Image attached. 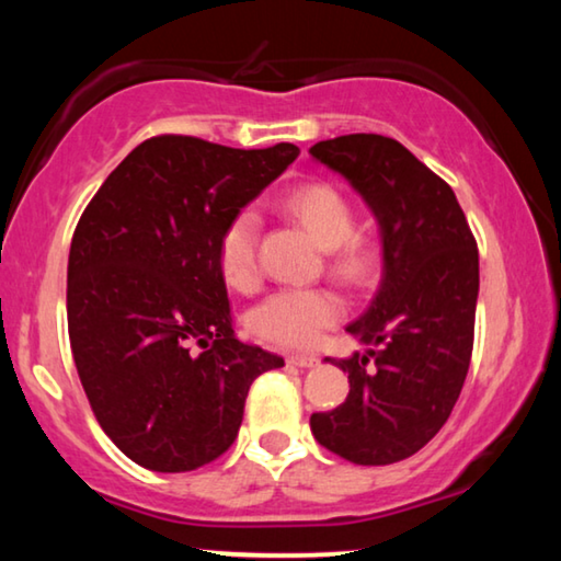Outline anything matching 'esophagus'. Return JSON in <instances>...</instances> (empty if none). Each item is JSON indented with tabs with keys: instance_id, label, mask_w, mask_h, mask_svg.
I'll use <instances>...</instances> for the list:
<instances>
[{
	"instance_id": "34e87169",
	"label": "esophagus",
	"mask_w": 561,
	"mask_h": 561,
	"mask_svg": "<svg viewBox=\"0 0 561 561\" xmlns=\"http://www.w3.org/2000/svg\"><path fill=\"white\" fill-rule=\"evenodd\" d=\"M289 364L299 366V368H311V366L319 364V358L311 356V354H291L289 356Z\"/></svg>"
}]
</instances>
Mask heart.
<instances>
[{
  "label": "heart",
  "mask_w": 561,
  "mask_h": 561,
  "mask_svg": "<svg viewBox=\"0 0 561 561\" xmlns=\"http://www.w3.org/2000/svg\"><path fill=\"white\" fill-rule=\"evenodd\" d=\"M282 210L327 250L329 272L348 287H368L383 267V252L374 237L356 232V210L348 197L331 183H304L289 190ZM217 260L225 282L237 291L257 289L260 217L240 210L230 217L217 242ZM346 314L344 299L331 287H287L270 294L254 307L250 327L260 339L277 346H317L327 329Z\"/></svg>",
  "instance_id": "1"
}]
</instances>
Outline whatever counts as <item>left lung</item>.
<instances>
[{
    "label": "left lung",
    "mask_w": 561,
    "mask_h": 561,
    "mask_svg": "<svg viewBox=\"0 0 561 561\" xmlns=\"http://www.w3.org/2000/svg\"><path fill=\"white\" fill-rule=\"evenodd\" d=\"M371 207L383 277L346 331L366 354L331 360L348 396L311 415V433L354 465H391L435 438L470 368L480 264L478 242L453 187L398 140L351 133L309 148ZM329 360V358H327Z\"/></svg>",
    "instance_id": "left-lung-1"
}]
</instances>
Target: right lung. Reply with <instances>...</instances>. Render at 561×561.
<instances>
[{"label": "right lung", "instance_id": "right-lung-1", "mask_svg": "<svg viewBox=\"0 0 561 561\" xmlns=\"http://www.w3.org/2000/svg\"><path fill=\"white\" fill-rule=\"evenodd\" d=\"M297 156L291 144L148 138L76 225L66 274L73 364L103 433L140 468L187 472L220 458L254 378L284 366L234 336L217 242Z\"/></svg>", "mask_w": 561, "mask_h": 561}]
</instances>
